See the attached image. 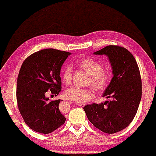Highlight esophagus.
<instances>
[{
	"label": "esophagus",
	"mask_w": 156,
	"mask_h": 156,
	"mask_svg": "<svg viewBox=\"0 0 156 156\" xmlns=\"http://www.w3.org/2000/svg\"><path fill=\"white\" fill-rule=\"evenodd\" d=\"M76 105L80 106V107H84V106H85V105H86V104L84 103H77V102H76Z\"/></svg>",
	"instance_id": "esophagus-1"
}]
</instances>
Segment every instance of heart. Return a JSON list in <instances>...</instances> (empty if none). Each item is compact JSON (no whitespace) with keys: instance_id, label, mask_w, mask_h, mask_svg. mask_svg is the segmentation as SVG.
<instances>
[{"instance_id":"heart-1","label":"heart","mask_w":156,"mask_h":156,"mask_svg":"<svg viewBox=\"0 0 156 156\" xmlns=\"http://www.w3.org/2000/svg\"><path fill=\"white\" fill-rule=\"evenodd\" d=\"M78 65L81 69L89 74L87 84L92 85L96 90L101 92L107 89L112 77V72L108 68H103L101 63L95 59L84 58L79 61ZM72 67L68 65L65 67L62 72V80L65 84L69 85L72 83ZM65 97L71 101L82 103L89 101L94 95V91L92 87L80 88L72 87L65 91Z\"/></svg>"}]
</instances>
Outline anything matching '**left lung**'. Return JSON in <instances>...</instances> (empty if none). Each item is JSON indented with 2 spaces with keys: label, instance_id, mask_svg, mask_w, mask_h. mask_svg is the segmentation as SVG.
<instances>
[{
  "label": "left lung",
  "instance_id": "8db88e82",
  "mask_svg": "<svg viewBox=\"0 0 156 156\" xmlns=\"http://www.w3.org/2000/svg\"><path fill=\"white\" fill-rule=\"evenodd\" d=\"M94 54L105 55L109 59L114 76L103 97L112 100L86 105L84 110L96 128L114 133L126 128L138 111L142 94L139 68L133 55L123 47L108 45Z\"/></svg>",
  "mask_w": 156,
  "mask_h": 156
}]
</instances>
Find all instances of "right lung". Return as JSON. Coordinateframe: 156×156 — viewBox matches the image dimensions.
<instances>
[{
  "instance_id": "1",
  "label": "right lung",
  "mask_w": 156,
  "mask_h": 156,
  "mask_svg": "<svg viewBox=\"0 0 156 156\" xmlns=\"http://www.w3.org/2000/svg\"><path fill=\"white\" fill-rule=\"evenodd\" d=\"M71 53L55 49L36 52L23 62L18 76L17 103L25 123L40 133H52L66 118L59 109L60 99L49 101L48 91L57 96L61 91L60 70Z\"/></svg>"
}]
</instances>
